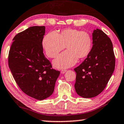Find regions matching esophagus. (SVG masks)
I'll list each match as a JSON object with an SVG mask.
<instances>
[{
  "instance_id": "34e87169",
  "label": "esophagus",
  "mask_w": 124,
  "mask_h": 124,
  "mask_svg": "<svg viewBox=\"0 0 124 124\" xmlns=\"http://www.w3.org/2000/svg\"><path fill=\"white\" fill-rule=\"evenodd\" d=\"M66 71H67L66 70H61V73H64L66 72Z\"/></svg>"
}]
</instances>
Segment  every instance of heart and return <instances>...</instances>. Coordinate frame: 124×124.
Returning a JSON list of instances; mask_svg holds the SVG:
<instances>
[{
  "label": "heart",
  "instance_id": "heart-1",
  "mask_svg": "<svg viewBox=\"0 0 124 124\" xmlns=\"http://www.w3.org/2000/svg\"><path fill=\"white\" fill-rule=\"evenodd\" d=\"M42 46L47 56L56 58L61 51H67L61 54L53 61L55 67L67 68L76 63L79 58L82 59L90 54L92 46V39L86 31L73 28H66L60 32H49L42 39Z\"/></svg>",
  "mask_w": 124,
  "mask_h": 124
}]
</instances>
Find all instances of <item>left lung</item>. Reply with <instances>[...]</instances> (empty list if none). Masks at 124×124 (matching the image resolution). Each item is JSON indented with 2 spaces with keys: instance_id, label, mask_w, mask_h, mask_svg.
Listing matches in <instances>:
<instances>
[{
  "instance_id": "8db88e82",
  "label": "left lung",
  "mask_w": 124,
  "mask_h": 124,
  "mask_svg": "<svg viewBox=\"0 0 124 124\" xmlns=\"http://www.w3.org/2000/svg\"><path fill=\"white\" fill-rule=\"evenodd\" d=\"M91 51L74 70L76 73V92L84 98H92L102 92L108 84L115 66L113 46L109 37L100 29L92 33Z\"/></svg>"
}]
</instances>
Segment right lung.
Here are the masks:
<instances>
[{
  "instance_id": "1",
  "label": "right lung",
  "mask_w": 124,
  "mask_h": 124,
  "mask_svg": "<svg viewBox=\"0 0 124 124\" xmlns=\"http://www.w3.org/2000/svg\"><path fill=\"white\" fill-rule=\"evenodd\" d=\"M44 26L29 27L13 39L8 65L16 84L24 93L42 100L53 93L60 72L53 69L42 46Z\"/></svg>"
}]
</instances>
